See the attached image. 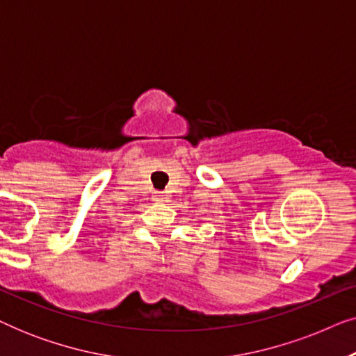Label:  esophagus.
Instances as JSON below:
<instances>
[{
    "instance_id": "esophagus-1",
    "label": "esophagus",
    "mask_w": 356,
    "mask_h": 356,
    "mask_svg": "<svg viewBox=\"0 0 356 356\" xmlns=\"http://www.w3.org/2000/svg\"><path fill=\"white\" fill-rule=\"evenodd\" d=\"M165 194L163 193H160V191H155L154 193V201H157V202H163L165 201Z\"/></svg>"
}]
</instances>
